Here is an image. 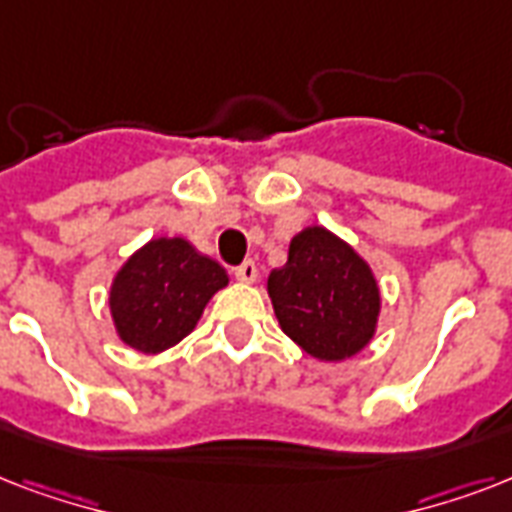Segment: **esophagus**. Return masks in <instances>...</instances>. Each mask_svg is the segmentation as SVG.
<instances>
[{
  "instance_id": "34e87169",
  "label": "esophagus",
  "mask_w": 512,
  "mask_h": 512,
  "mask_svg": "<svg viewBox=\"0 0 512 512\" xmlns=\"http://www.w3.org/2000/svg\"><path fill=\"white\" fill-rule=\"evenodd\" d=\"M236 279H239L241 284H255V281H257L255 260H247V263H241L239 268H236Z\"/></svg>"
}]
</instances>
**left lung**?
<instances>
[{
    "mask_svg": "<svg viewBox=\"0 0 512 512\" xmlns=\"http://www.w3.org/2000/svg\"><path fill=\"white\" fill-rule=\"evenodd\" d=\"M268 297L281 332L324 364L358 356L377 335L382 295L372 265L324 225L292 236Z\"/></svg>",
    "mask_w": 512,
    "mask_h": 512,
    "instance_id": "obj_1",
    "label": "left lung"
}]
</instances>
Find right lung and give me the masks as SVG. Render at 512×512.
I'll return each instance as SVG.
<instances>
[{
    "label": "right lung",
    "instance_id": "obj_1",
    "mask_svg": "<svg viewBox=\"0 0 512 512\" xmlns=\"http://www.w3.org/2000/svg\"><path fill=\"white\" fill-rule=\"evenodd\" d=\"M228 273L183 236H159L135 249L114 273L108 311L127 348L156 356L188 337Z\"/></svg>",
    "mask_w": 512,
    "mask_h": 512
}]
</instances>
